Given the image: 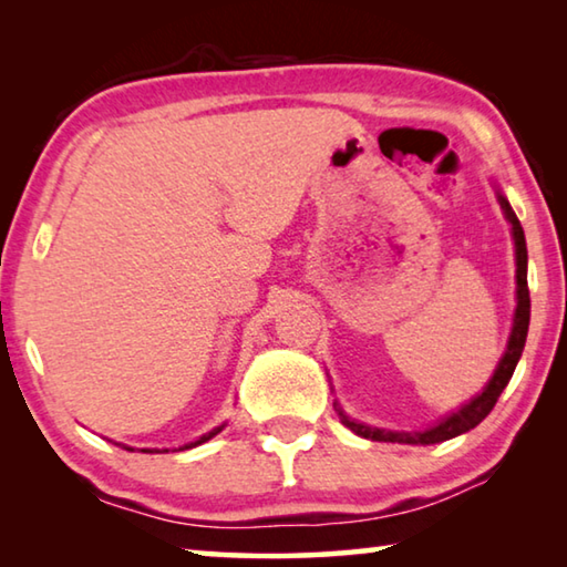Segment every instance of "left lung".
<instances>
[{
	"label": "left lung",
	"instance_id": "left-lung-1",
	"mask_svg": "<svg viewBox=\"0 0 567 567\" xmlns=\"http://www.w3.org/2000/svg\"><path fill=\"white\" fill-rule=\"evenodd\" d=\"M501 207L507 217V223L513 225V239H515V257H517V307H515V322H513V332H511V342H507V350L503 354L501 364H497L493 380L487 382V388L480 392L475 400H470L467 405L460 408L453 415L445 417L443 422H437L435 427L422 430V433H390V430H378V427H368L362 422H354L342 410H338L340 422L344 427H350L352 433H358L360 437L375 440V443H408V445H435L443 443V440L457 437L480 425L491 410L495 408L497 398L505 390L507 382H511L515 364L520 360L523 348H525V338H527V324H530V290H527V247H525V233L520 227V219L515 217L513 207L507 205V199L501 195Z\"/></svg>",
	"mask_w": 567,
	"mask_h": 567
}]
</instances>
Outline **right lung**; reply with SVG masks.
<instances>
[{
    "mask_svg": "<svg viewBox=\"0 0 567 567\" xmlns=\"http://www.w3.org/2000/svg\"><path fill=\"white\" fill-rule=\"evenodd\" d=\"M225 427V425H223ZM223 427H215L213 430V433H207V435H203V437H199V440H195V443H189V445H185V447H195V445H203V443H207V440L209 437H215L217 433H219V430H223ZM124 450H132V447H127V445H124ZM145 453H159V450H145Z\"/></svg>",
    "mask_w": 567,
    "mask_h": 567,
    "instance_id": "right-lung-1",
    "label": "right lung"
}]
</instances>
